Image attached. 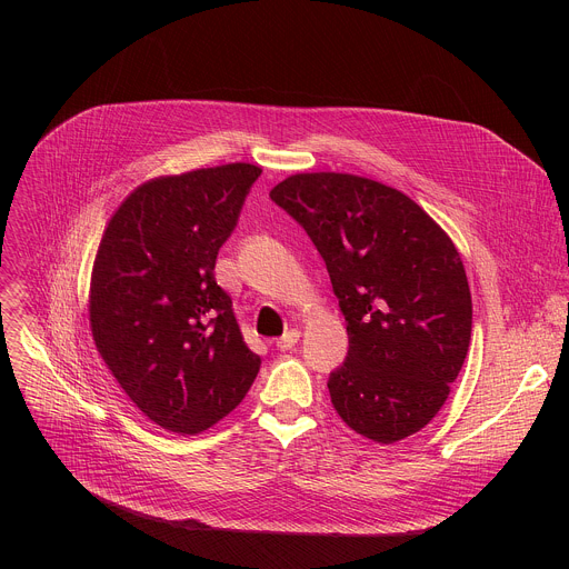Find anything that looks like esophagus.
Instances as JSON below:
<instances>
[{
  "instance_id": "esophagus-1",
  "label": "esophagus",
  "mask_w": 569,
  "mask_h": 569,
  "mask_svg": "<svg viewBox=\"0 0 569 569\" xmlns=\"http://www.w3.org/2000/svg\"><path fill=\"white\" fill-rule=\"evenodd\" d=\"M297 341H300V332H297V330H288L281 339H277V348H279V350H290V348H295Z\"/></svg>"
}]
</instances>
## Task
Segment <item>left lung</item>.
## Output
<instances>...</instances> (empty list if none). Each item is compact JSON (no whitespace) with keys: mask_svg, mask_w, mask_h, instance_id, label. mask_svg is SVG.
I'll return each instance as SVG.
<instances>
[{"mask_svg":"<svg viewBox=\"0 0 569 569\" xmlns=\"http://www.w3.org/2000/svg\"><path fill=\"white\" fill-rule=\"evenodd\" d=\"M269 198L311 237L348 322L346 362L327 380L341 420L382 445L425 429L472 330L452 239L406 193L367 177L290 174Z\"/></svg>","mask_w":569,"mask_h":569,"instance_id":"obj_1","label":"left lung"}]
</instances>
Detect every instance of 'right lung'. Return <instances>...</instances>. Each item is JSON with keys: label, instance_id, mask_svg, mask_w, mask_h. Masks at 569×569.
Here are the masks:
<instances>
[{"label": "right lung", "instance_id": "add662e5", "mask_svg": "<svg viewBox=\"0 0 569 569\" xmlns=\"http://www.w3.org/2000/svg\"><path fill=\"white\" fill-rule=\"evenodd\" d=\"M260 172L228 163L149 179L101 237L89 286L97 350L127 397L172 433L214 427L260 371L214 279Z\"/></svg>", "mask_w": 569, "mask_h": 569}]
</instances>
